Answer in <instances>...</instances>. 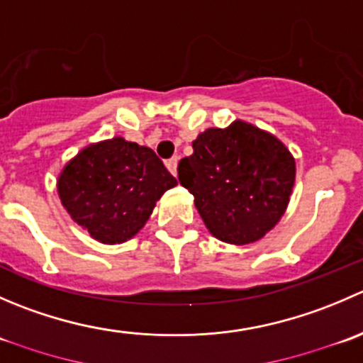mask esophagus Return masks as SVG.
I'll return each instance as SVG.
<instances>
[{
    "mask_svg": "<svg viewBox=\"0 0 363 363\" xmlns=\"http://www.w3.org/2000/svg\"><path fill=\"white\" fill-rule=\"evenodd\" d=\"M177 163H179V156H174V158H170V160H167V168H168V172H170L172 175H175L177 174Z\"/></svg>",
    "mask_w": 363,
    "mask_h": 363,
    "instance_id": "obj_1",
    "label": "esophagus"
}]
</instances>
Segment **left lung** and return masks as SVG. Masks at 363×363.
<instances>
[{"label":"left lung","instance_id":"8db88e82","mask_svg":"<svg viewBox=\"0 0 363 363\" xmlns=\"http://www.w3.org/2000/svg\"><path fill=\"white\" fill-rule=\"evenodd\" d=\"M179 182L195 196L205 226L228 244L256 242L283 218L295 182V160L274 135L235 121L208 128L179 161Z\"/></svg>","mask_w":363,"mask_h":363}]
</instances>
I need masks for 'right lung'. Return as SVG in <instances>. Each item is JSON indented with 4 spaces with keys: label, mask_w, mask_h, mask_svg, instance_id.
I'll list each match as a JSON object with an SVG mask.
<instances>
[{
    "label": "right lung",
    "mask_w": 363,
    "mask_h": 363,
    "mask_svg": "<svg viewBox=\"0 0 363 363\" xmlns=\"http://www.w3.org/2000/svg\"><path fill=\"white\" fill-rule=\"evenodd\" d=\"M177 179L149 147L117 137L89 145L63 168L57 191L75 223L104 244L131 239Z\"/></svg>",
    "instance_id": "add662e5"
}]
</instances>
